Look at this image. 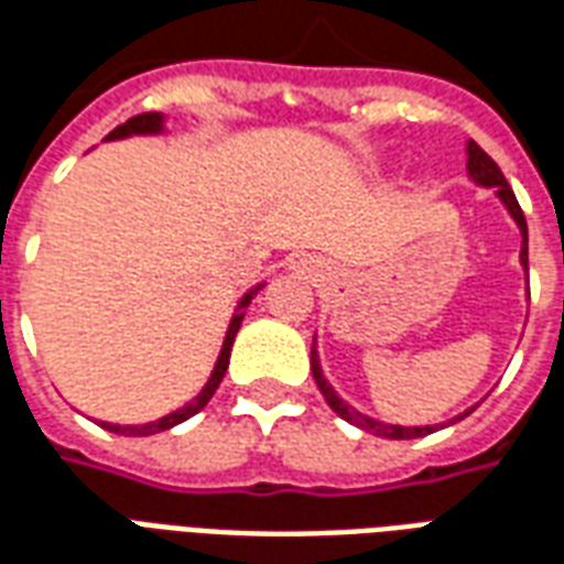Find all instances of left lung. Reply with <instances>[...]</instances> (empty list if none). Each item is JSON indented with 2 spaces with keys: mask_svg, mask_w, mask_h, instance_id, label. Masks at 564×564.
<instances>
[{
  "mask_svg": "<svg viewBox=\"0 0 564 564\" xmlns=\"http://www.w3.org/2000/svg\"><path fill=\"white\" fill-rule=\"evenodd\" d=\"M468 174H471L474 181H477L480 186H496L498 198L505 202V208L510 210V217H513L517 226H520V232H522L520 262H522V269H529V229H525V214H522L520 202H517V196H513V189H510V184L505 181V174H501V169L496 165V160H492L480 144H474V141H468ZM311 371H314V380H317L319 392H323V399H326V404H329L332 411H335L338 416H344L347 423H354L359 425V429L371 432V435L404 441V437H425L435 432V425H390V423H378V420H371V416L354 411V408L344 402V399H338V392L332 390L329 383H326L323 371H319V359L314 347H311ZM465 414H468V411H465ZM462 416H456V420H462Z\"/></svg>",
  "mask_w": 564,
  "mask_h": 564,
  "instance_id": "8db88e82",
  "label": "left lung"
}]
</instances>
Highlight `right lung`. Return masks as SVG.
<instances>
[{
    "label": "right lung",
    "mask_w": 564,
    "mask_h": 564,
    "mask_svg": "<svg viewBox=\"0 0 564 564\" xmlns=\"http://www.w3.org/2000/svg\"><path fill=\"white\" fill-rule=\"evenodd\" d=\"M162 129V117L156 115V111H148V115H139L132 117V120H127V123H120V127L115 129V132H108V139H127V135H148V132H160ZM262 290V283L259 286H253L250 293L241 299V305L235 307L232 314V323H229V329H226V341H223V350L220 356H217V366H214V371H210L208 383L202 387V392H198L193 402H186L184 408H177L174 414L162 416V420H153V423H144V425H115V423H99L105 425L108 432H115V435H156V432H165V429H172V425L184 423V420H189L193 414H198L205 404L210 402V395L217 392V387H220L223 375H226V368H229V354H232V341L235 335H238V329H241V319H245V307L250 305V299Z\"/></svg>",
    "instance_id": "obj_1"
}]
</instances>
